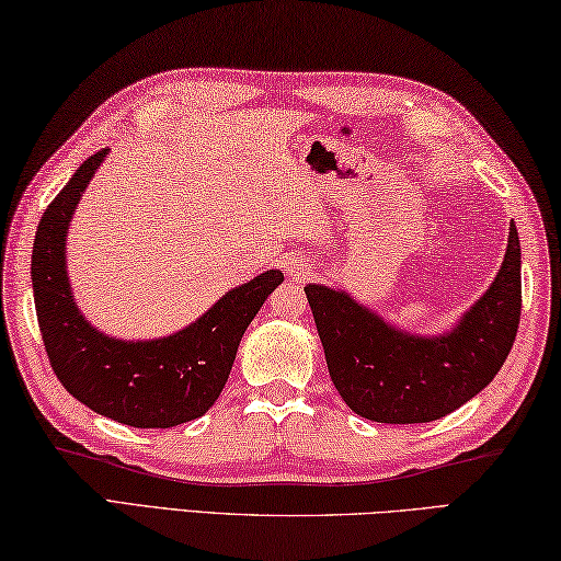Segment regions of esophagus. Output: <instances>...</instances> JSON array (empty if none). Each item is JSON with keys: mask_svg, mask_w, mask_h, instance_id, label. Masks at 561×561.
Wrapping results in <instances>:
<instances>
[{"mask_svg": "<svg viewBox=\"0 0 561 561\" xmlns=\"http://www.w3.org/2000/svg\"><path fill=\"white\" fill-rule=\"evenodd\" d=\"M288 273H290L296 280H306L308 275H310V268H308L306 263H300V261H290V263H288Z\"/></svg>", "mask_w": 561, "mask_h": 561, "instance_id": "obj_1", "label": "esophagus"}]
</instances>
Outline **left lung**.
Masks as SVG:
<instances>
[{
	"mask_svg": "<svg viewBox=\"0 0 561 561\" xmlns=\"http://www.w3.org/2000/svg\"><path fill=\"white\" fill-rule=\"evenodd\" d=\"M519 236L510 221L503 265L470 310L440 335H416L320 283L306 286L330 379L357 416L426 424L483 391L503 367L523 310Z\"/></svg>",
	"mask_w": 561,
	"mask_h": 561,
	"instance_id": "left-lung-1",
	"label": "left lung"
}]
</instances>
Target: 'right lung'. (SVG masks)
I'll return each instance as SVG.
<instances>
[{
  "label": "right lung",
  "mask_w": 561,
  "mask_h": 561,
  "mask_svg": "<svg viewBox=\"0 0 561 561\" xmlns=\"http://www.w3.org/2000/svg\"><path fill=\"white\" fill-rule=\"evenodd\" d=\"M105 154L88 157L38 221L32 253L38 328L68 394L117 424L172 428L204 416L219 399L245 328L280 286L283 273L265 271L231 288L192 325L167 337L117 340L95 330L68 283L66 236Z\"/></svg>",
  "instance_id": "add662e5"
}]
</instances>
